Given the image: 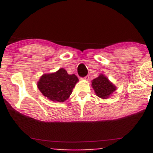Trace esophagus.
<instances>
[{"instance_id":"esophagus-1","label":"esophagus","mask_w":153,"mask_h":153,"mask_svg":"<svg viewBox=\"0 0 153 153\" xmlns=\"http://www.w3.org/2000/svg\"><path fill=\"white\" fill-rule=\"evenodd\" d=\"M89 79H90V76H86L83 77V79H86V80H88Z\"/></svg>"}]
</instances>
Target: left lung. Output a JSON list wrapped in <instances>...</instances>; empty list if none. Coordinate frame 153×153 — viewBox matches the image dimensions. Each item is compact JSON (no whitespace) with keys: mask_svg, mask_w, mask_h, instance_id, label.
<instances>
[{"mask_svg":"<svg viewBox=\"0 0 153 153\" xmlns=\"http://www.w3.org/2000/svg\"><path fill=\"white\" fill-rule=\"evenodd\" d=\"M92 86L96 94L102 99L108 98L116 90V86L103 75H100L98 77L93 79Z\"/></svg>","mask_w":153,"mask_h":153,"instance_id":"8db88e82","label":"left lung"}]
</instances>
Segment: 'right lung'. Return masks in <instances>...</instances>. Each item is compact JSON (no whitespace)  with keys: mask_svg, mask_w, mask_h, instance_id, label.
<instances>
[{"mask_svg":"<svg viewBox=\"0 0 153 153\" xmlns=\"http://www.w3.org/2000/svg\"><path fill=\"white\" fill-rule=\"evenodd\" d=\"M77 81L75 74L70 75L61 68L56 73L42 76L37 86L42 94L51 100L64 102L72 93Z\"/></svg>","mask_w":153,"mask_h":153,"instance_id":"add662e5","label":"right lung"}]
</instances>
